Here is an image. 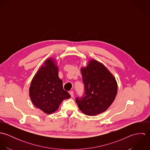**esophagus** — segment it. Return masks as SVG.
<instances>
[{"label":"esophagus","instance_id":"1","mask_svg":"<svg viewBox=\"0 0 150 150\" xmlns=\"http://www.w3.org/2000/svg\"><path fill=\"white\" fill-rule=\"evenodd\" d=\"M70 95H71V97L73 98L74 96V92H73V91H70Z\"/></svg>","mask_w":150,"mask_h":150}]
</instances>
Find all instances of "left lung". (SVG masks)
Segmentation results:
<instances>
[{
  "label": "left lung",
  "mask_w": 150,
  "mask_h": 150,
  "mask_svg": "<svg viewBox=\"0 0 150 150\" xmlns=\"http://www.w3.org/2000/svg\"><path fill=\"white\" fill-rule=\"evenodd\" d=\"M81 73L85 92L82 98L76 99L79 108L89 116L105 111L117 93L115 78L104 64L95 59H89L87 66L81 68Z\"/></svg>",
  "instance_id": "obj_1"
}]
</instances>
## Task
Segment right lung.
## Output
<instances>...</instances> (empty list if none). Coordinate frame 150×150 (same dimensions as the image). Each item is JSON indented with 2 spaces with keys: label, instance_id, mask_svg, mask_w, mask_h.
I'll use <instances>...</instances> for the list:
<instances>
[{
  "label": "right lung",
  "instance_id": "obj_1",
  "mask_svg": "<svg viewBox=\"0 0 150 150\" xmlns=\"http://www.w3.org/2000/svg\"><path fill=\"white\" fill-rule=\"evenodd\" d=\"M29 96L35 107L50 114L59 108L62 101L71 97L63 88V82L58 76L55 61L48 58L32 80Z\"/></svg>",
  "mask_w": 150,
  "mask_h": 150
}]
</instances>
